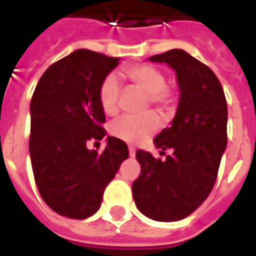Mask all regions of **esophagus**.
Instances as JSON below:
<instances>
[{
  "label": "esophagus",
  "instance_id": "1",
  "mask_svg": "<svg viewBox=\"0 0 256 256\" xmlns=\"http://www.w3.org/2000/svg\"><path fill=\"white\" fill-rule=\"evenodd\" d=\"M128 155L132 156V158H134V156H136V150H134L133 146H128Z\"/></svg>",
  "mask_w": 256,
  "mask_h": 256
}]
</instances>
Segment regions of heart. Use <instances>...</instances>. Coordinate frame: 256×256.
I'll list each match as a JSON object with an SVG mask.
<instances>
[{
	"label": "heart",
	"mask_w": 256,
	"mask_h": 256,
	"mask_svg": "<svg viewBox=\"0 0 256 256\" xmlns=\"http://www.w3.org/2000/svg\"><path fill=\"white\" fill-rule=\"evenodd\" d=\"M124 75L137 88L148 94L154 106L162 110L172 108L174 94L166 84V76L160 68L152 64H137L124 70ZM120 84L116 75L110 74L102 79L98 89V102L102 112L112 116L118 112ZM159 128V118L155 114H145L142 116H123L112 124V134L128 144H140L148 140Z\"/></svg>",
	"instance_id": "b5f03b06"
}]
</instances>
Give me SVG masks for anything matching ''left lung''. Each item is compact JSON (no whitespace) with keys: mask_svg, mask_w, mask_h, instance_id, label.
Listing matches in <instances>:
<instances>
[{"mask_svg":"<svg viewBox=\"0 0 256 256\" xmlns=\"http://www.w3.org/2000/svg\"><path fill=\"white\" fill-rule=\"evenodd\" d=\"M177 74L180 101L172 126L154 140L164 159L138 150L141 174L133 182L137 208L150 220L172 222L198 210L214 188L228 142V106L216 75L182 49L150 58Z\"/></svg>","mask_w":256,"mask_h":256,"instance_id":"left-lung-1","label":"left lung"}]
</instances>
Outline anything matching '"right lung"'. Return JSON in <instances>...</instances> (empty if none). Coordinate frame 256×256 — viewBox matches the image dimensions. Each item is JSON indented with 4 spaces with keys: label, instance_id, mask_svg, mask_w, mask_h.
Segmentation results:
<instances>
[{
    "label": "right lung",
    "instance_id": "1",
    "mask_svg": "<svg viewBox=\"0 0 256 256\" xmlns=\"http://www.w3.org/2000/svg\"><path fill=\"white\" fill-rule=\"evenodd\" d=\"M119 58L78 49L53 63L31 98L30 158L44 202L60 215L84 220L100 208L106 185L128 158L126 142L106 137L102 154L89 141L106 136L98 89Z\"/></svg>",
    "mask_w": 256,
    "mask_h": 256
}]
</instances>
